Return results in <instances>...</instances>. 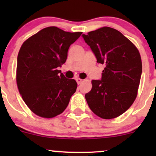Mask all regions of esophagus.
Masks as SVG:
<instances>
[{
  "label": "esophagus",
  "mask_w": 156,
  "mask_h": 156,
  "mask_svg": "<svg viewBox=\"0 0 156 156\" xmlns=\"http://www.w3.org/2000/svg\"><path fill=\"white\" fill-rule=\"evenodd\" d=\"M76 81H77V83H78V84H80L82 82V80H83L82 79H80V78H76Z\"/></svg>",
  "instance_id": "obj_1"
}]
</instances>
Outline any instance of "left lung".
Here are the masks:
<instances>
[{"mask_svg": "<svg viewBox=\"0 0 156 156\" xmlns=\"http://www.w3.org/2000/svg\"><path fill=\"white\" fill-rule=\"evenodd\" d=\"M98 63L105 64L101 80H92L85 94L89 108L103 119L120 116L137 96L142 64L136 46L114 28L103 27L82 35Z\"/></svg>", "mask_w": 156, "mask_h": 156, "instance_id": "1", "label": "left lung"}]
</instances>
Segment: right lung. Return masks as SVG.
Wrapping results in <instances>:
<instances>
[{
	"label": "right lung",
	"mask_w": 156,
	"mask_h": 156,
	"mask_svg": "<svg viewBox=\"0 0 156 156\" xmlns=\"http://www.w3.org/2000/svg\"><path fill=\"white\" fill-rule=\"evenodd\" d=\"M81 34L48 27L21 46L17 55V87L26 104L39 117L52 118L62 114L76 92V80L66 78L58 67L65 63L69 46Z\"/></svg>",
	"instance_id": "right-lung-1"
}]
</instances>
